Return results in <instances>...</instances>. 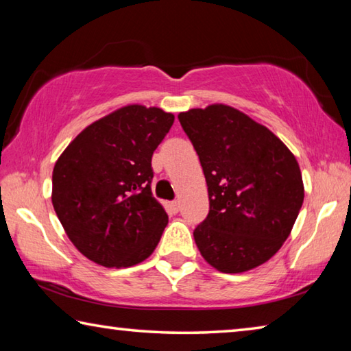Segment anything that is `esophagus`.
Instances as JSON below:
<instances>
[{"instance_id": "esophagus-1", "label": "esophagus", "mask_w": 351, "mask_h": 351, "mask_svg": "<svg viewBox=\"0 0 351 351\" xmlns=\"http://www.w3.org/2000/svg\"><path fill=\"white\" fill-rule=\"evenodd\" d=\"M169 207H170V210H171V212L176 213L178 210H180V203H178V201H170V203H169Z\"/></svg>"}]
</instances>
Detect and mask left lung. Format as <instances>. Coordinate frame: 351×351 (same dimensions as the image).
Here are the masks:
<instances>
[{
  "mask_svg": "<svg viewBox=\"0 0 351 351\" xmlns=\"http://www.w3.org/2000/svg\"><path fill=\"white\" fill-rule=\"evenodd\" d=\"M178 119L209 192V213L193 230L201 255L226 274L257 268L282 247L304 203L294 154L232 106L193 108Z\"/></svg>",
  "mask_w": 351,
  "mask_h": 351,
  "instance_id": "left-lung-1",
  "label": "left lung"
}]
</instances>
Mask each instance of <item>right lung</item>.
I'll return each instance as SVG.
<instances>
[{"label": "right lung", "mask_w": 351, "mask_h": 351, "mask_svg": "<svg viewBox=\"0 0 351 351\" xmlns=\"http://www.w3.org/2000/svg\"><path fill=\"white\" fill-rule=\"evenodd\" d=\"M173 121L154 106H123L86 127L57 159L52 206L94 263L128 268L158 246L169 215L152 193V156Z\"/></svg>", "instance_id": "1"}]
</instances>
